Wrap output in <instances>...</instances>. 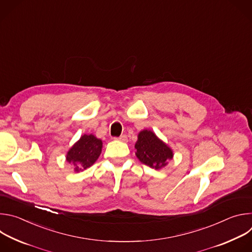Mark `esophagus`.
Wrapping results in <instances>:
<instances>
[{"label":"esophagus","mask_w":252,"mask_h":252,"mask_svg":"<svg viewBox=\"0 0 252 252\" xmlns=\"http://www.w3.org/2000/svg\"><path fill=\"white\" fill-rule=\"evenodd\" d=\"M116 139H118V140H121V141H124V142H126V141H127V136H126V134H123V135H121L120 137H118V138H116Z\"/></svg>","instance_id":"obj_1"}]
</instances>
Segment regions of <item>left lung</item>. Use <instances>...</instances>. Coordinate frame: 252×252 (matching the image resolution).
I'll list each match as a JSON object with an SVG mask.
<instances>
[{
  "instance_id": "8db88e82",
  "label": "left lung",
  "mask_w": 252,
  "mask_h": 252,
  "mask_svg": "<svg viewBox=\"0 0 252 252\" xmlns=\"http://www.w3.org/2000/svg\"><path fill=\"white\" fill-rule=\"evenodd\" d=\"M134 149L139 161L155 169L166 166L173 158V151L151 129L138 132Z\"/></svg>"
}]
</instances>
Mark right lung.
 I'll return each mask as SVG.
<instances>
[{
  "mask_svg": "<svg viewBox=\"0 0 252 252\" xmlns=\"http://www.w3.org/2000/svg\"><path fill=\"white\" fill-rule=\"evenodd\" d=\"M102 141L93 133L83 134L67 151L65 159L79 172L92 166L101 154Z\"/></svg>",
  "mask_w": 252,
  "mask_h": 252,
  "instance_id": "add662e5",
  "label": "right lung"
}]
</instances>
